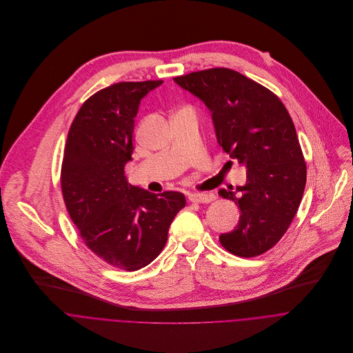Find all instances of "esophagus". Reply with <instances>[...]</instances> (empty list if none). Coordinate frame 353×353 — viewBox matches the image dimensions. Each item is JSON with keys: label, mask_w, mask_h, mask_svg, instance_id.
<instances>
[{"label": "esophagus", "mask_w": 353, "mask_h": 353, "mask_svg": "<svg viewBox=\"0 0 353 353\" xmlns=\"http://www.w3.org/2000/svg\"><path fill=\"white\" fill-rule=\"evenodd\" d=\"M216 199L213 193H190L189 200L193 203H211Z\"/></svg>", "instance_id": "34e87169"}]
</instances>
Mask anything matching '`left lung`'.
<instances>
[{
  "label": "left lung",
  "instance_id": "8db88e82",
  "mask_svg": "<svg viewBox=\"0 0 353 353\" xmlns=\"http://www.w3.org/2000/svg\"><path fill=\"white\" fill-rule=\"evenodd\" d=\"M174 81L204 101L220 146L246 165L245 186L219 192L241 208L238 227L220 235L221 245L239 257L265 253L290 228L306 185V163L288 110L271 90L228 68Z\"/></svg>",
  "mask_w": 353,
  "mask_h": 353
}]
</instances>
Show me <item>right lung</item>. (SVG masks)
Wrapping results in <instances>:
<instances>
[{"label":"right lung","instance_id":"right-lung-1","mask_svg":"<svg viewBox=\"0 0 353 353\" xmlns=\"http://www.w3.org/2000/svg\"><path fill=\"white\" fill-rule=\"evenodd\" d=\"M163 81L119 82L90 96L69 128L61 189L70 220L85 245L108 264L136 271L164 249L168 228L186 204L179 192L160 194L132 186L134 117Z\"/></svg>","mask_w":353,"mask_h":353}]
</instances>
